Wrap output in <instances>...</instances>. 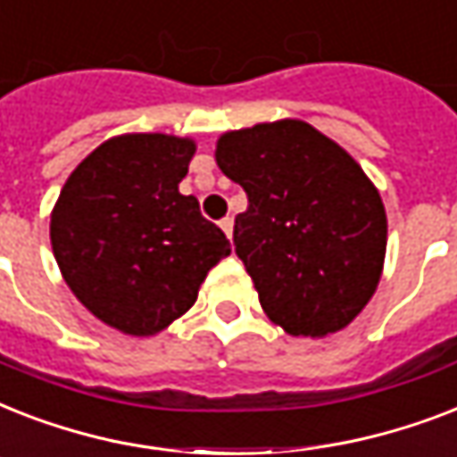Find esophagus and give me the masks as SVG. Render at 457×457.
Here are the masks:
<instances>
[{
	"instance_id": "34e87169",
	"label": "esophagus",
	"mask_w": 457,
	"mask_h": 457,
	"mask_svg": "<svg viewBox=\"0 0 457 457\" xmlns=\"http://www.w3.org/2000/svg\"><path fill=\"white\" fill-rule=\"evenodd\" d=\"M219 226H221V231H224L228 238H231V236H233V217H224L221 221H219Z\"/></svg>"
}]
</instances>
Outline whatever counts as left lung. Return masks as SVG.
Segmentation results:
<instances>
[{
	"instance_id": "1",
	"label": "left lung",
	"mask_w": 457,
	"mask_h": 457,
	"mask_svg": "<svg viewBox=\"0 0 457 457\" xmlns=\"http://www.w3.org/2000/svg\"><path fill=\"white\" fill-rule=\"evenodd\" d=\"M214 155L247 193L233 245L266 316L295 337L349 326L373 297L386 250L385 205L366 171L302 120L226 131Z\"/></svg>"
}]
</instances>
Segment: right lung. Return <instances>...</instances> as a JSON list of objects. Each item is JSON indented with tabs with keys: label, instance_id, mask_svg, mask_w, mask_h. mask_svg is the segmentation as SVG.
<instances>
[{
	"label": "right lung",
	"instance_id": "obj_1",
	"mask_svg": "<svg viewBox=\"0 0 457 457\" xmlns=\"http://www.w3.org/2000/svg\"><path fill=\"white\" fill-rule=\"evenodd\" d=\"M193 153L191 138L167 134L108 138L75 167L51 212V247L68 287L125 335L165 330L231 254L198 200L179 193Z\"/></svg>",
	"mask_w": 457,
	"mask_h": 457
}]
</instances>
